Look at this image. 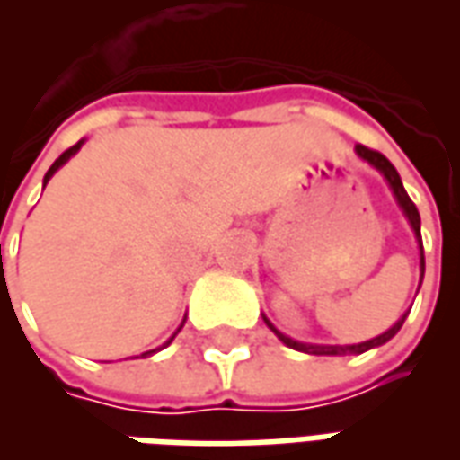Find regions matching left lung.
<instances>
[{
  "instance_id": "8db88e82",
  "label": "left lung",
  "mask_w": 460,
  "mask_h": 460,
  "mask_svg": "<svg viewBox=\"0 0 460 460\" xmlns=\"http://www.w3.org/2000/svg\"><path fill=\"white\" fill-rule=\"evenodd\" d=\"M355 152L362 157V160L367 162V164H372L382 177H385V181L389 184V190H392V194H394L396 204H399V209L404 211L406 221H409V226H411V231H414L416 241H419V259H421V263H419V269H421V279H424V246H421V217H419V209H416V204L411 199H409V194H406L404 184H402V177H399V172L394 170V164L386 160L385 155H379V152L375 150H367L365 145H357ZM409 313H404L402 318L396 320L392 328L386 330V332H382V335H376V338L367 340V342H357V345H313V342H300V340H293L288 338V335H283L273 323H270L266 315H263V323L269 325L273 332H276V338L283 342L286 347H293V349H298V352H305V355H328V357H342V355H362V352H367V349H375V347L385 345V342H389V340L394 338L396 332L402 330V325H404V320Z\"/></svg>"
}]
</instances>
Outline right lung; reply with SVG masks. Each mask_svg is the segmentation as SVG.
Returning a JSON list of instances; mask_svg holds the SVG:
<instances>
[{"label": "right lung", "mask_w": 460, "mask_h": 460, "mask_svg": "<svg viewBox=\"0 0 460 460\" xmlns=\"http://www.w3.org/2000/svg\"><path fill=\"white\" fill-rule=\"evenodd\" d=\"M84 142H85V140H78V142H75L74 147H68V150H66L64 155H61V157H58V160H56L54 164H51V167H49V172H46V177H44V187H46V184H49V180H51V177H54L56 172L61 170V167H64L66 162L71 160V157H74L75 152H78V150H81V147H84ZM181 325H184V320H181ZM181 325H180V328H177V332H180V330H181ZM177 332H174V335H172V338L167 340V342H164V345H162V347H167V345H170L172 340L177 338ZM162 347H157V349H162ZM157 349H150V352H142V357H147V355H155V352H157Z\"/></svg>", "instance_id": "obj_1"}]
</instances>
